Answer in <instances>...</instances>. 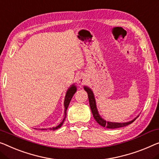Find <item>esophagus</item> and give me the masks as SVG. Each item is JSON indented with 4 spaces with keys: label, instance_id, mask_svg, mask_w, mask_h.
Masks as SVG:
<instances>
[{
    "label": "esophagus",
    "instance_id": "34e87169",
    "mask_svg": "<svg viewBox=\"0 0 159 159\" xmlns=\"http://www.w3.org/2000/svg\"><path fill=\"white\" fill-rule=\"evenodd\" d=\"M77 80L79 84H83V83L85 82V79L84 78V76H82V75H79V76L78 77Z\"/></svg>",
    "mask_w": 159,
    "mask_h": 159
}]
</instances>
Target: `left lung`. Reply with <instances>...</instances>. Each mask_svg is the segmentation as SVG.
<instances>
[{"mask_svg":"<svg viewBox=\"0 0 159 159\" xmlns=\"http://www.w3.org/2000/svg\"><path fill=\"white\" fill-rule=\"evenodd\" d=\"M84 89H85V91L87 92L88 96H89L90 107H91V109L92 111V113H93V118H95V120H96V122L98 123L99 125H101V126L107 128V129H118V128L126 126V125L132 124V123L134 122L135 120H136V118H135V119L131 120V121H129L127 123H112V122L106 121V120H103L102 118H101V116L98 114V111H97V108H96V101H95V98H94L93 92H92L91 89H89V88L86 86L84 87Z\"/></svg>","mask_w":159,"mask_h":159,"instance_id":"obj_1","label":"left lung"}]
</instances>
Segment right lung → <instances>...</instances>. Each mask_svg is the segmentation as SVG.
<instances>
[{
	"mask_svg": "<svg viewBox=\"0 0 159 159\" xmlns=\"http://www.w3.org/2000/svg\"><path fill=\"white\" fill-rule=\"evenodd\" d=\"M75 91H76V88H75V86H73L70 88L69 89H68V91H67V93H66V98H65V101H64V106H65V116H66V110H67V108L68 107V105H69V103L70 102V100H71L72 97L73 96V95H74V93H75ZM66 118V117H65ZM65 118H63V121L60 124H59L58 126L56 127H53V128H51L50 129V130H56L59 129V128L61 127V125H63V122H64L65 120ZM42 130H46V129H43Z\"/></svg>",
	"mask_w": 159,
	"mask_h": 159,
	"instance_id": "right-lung-1",
	"label": "right lung"
}]
</instances>
